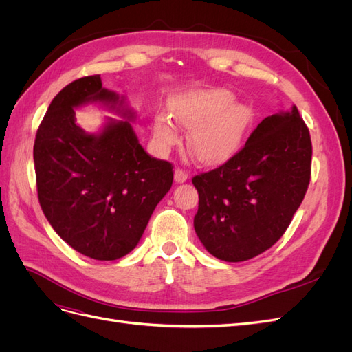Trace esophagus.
<instances>
[{
  "label": "esophagus",
  "mask_w": 352,
  "mask_h": 352,
  "mask_svg": "<svg viewBox=\"0 0 352 352\" xmlns=\"http://www.w3.org/2000/svg\"><path fill=\"white\" fill-rule=\"evenodd\" d=\"M175 180L177 184H184L188 180V173L185 172L184 168H175Z\"/></svg>",
  "instance_id": "esophagus-1"
}]
</instances>
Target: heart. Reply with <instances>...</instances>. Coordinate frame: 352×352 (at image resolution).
Here are the masks:
<instances>
[{
	"mask_svg": "<svg viewBox=\"0 0 352 352\" xmlns=\"http://www.w3.org/2000/svg\"><path fill=\"white\" fill-rule=\"evenodd\" d=\"M175 122L190 131L189 148L201 163L219 164L235 154L252 119L251 110L235 102L226 89L202 91L173 102ZM154 136L160 150H168L179 141V129L166 114L154 119Z\"/></svg>",
	"mask_w": 352,
	"mask_h": 352,
	"instance_id": "heart-1",
	"label": "heart"
}]
</instances>
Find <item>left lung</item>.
I'll list each match as a JSON object with an SVG mask.
<instances>
[{
  "mask_svg": "<svg viewBox=\"0 0 352 352\" xmlns=\"http://www.w3.org/2000/svg\"><path fill=\"white\" fill-rule=\"evenodd\" d=\"M311 154L310 132L294 105L265 117L225 164L195 176L194 228L206 250L236 263L273 247L304 199Z\"/></svg>",
  "mask_w": 352,
  "mask_h": 352,
  "instance_id": "obj_1",
  "label": "left lung"
}]
</instances>
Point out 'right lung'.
<instances>
[{"label":"right lung","instance_id":"add662e5","mask_svg":"<svg viewBox=\"0 0 352 352\" xmlns=\"http://www.w3.org/2000/svg\"><path fill=\"white\" fill-rule=\"evenodd\" d=\"M123 98L100 74L73 80L51 101L34 145L42 211L73 250L100 261L124 257L140 242L154 208L173 184V166L145 153ZM100 102L126 121L100 134L76 124L74 109Z\"/></svg>","mask_w":352,"mask_h":352}]
</instances>
